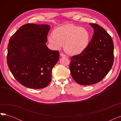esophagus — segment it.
<instances>
[{"instance_id":"1","label":"esophagus","mask_w":121,"mask_h":121,"mask_svg":"<svg viewBox=\"0 0 121 121\" xmlns=\"http://www.w3.org/2000/svg\"><path fill=\"white\" fill-rule=\"evenodd\" d=\"M60 56H64V57H65V56H66V57H68L67 56H65V54H64L63 53H62V52L60 53Z\"/></svg>"}]
</instances>
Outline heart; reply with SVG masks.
I'll return each mask as SVG.
<instances>
[{
    "mask_svg": "<svg viewBox=\"0 0 121 121\" xmlns=\"http://www.w3.org/2000/svg\"><path fill=\"white\" fill-rule=\"evenodd\" d=\"M89 39L87 29L72 24L57 28L53 31V34L48 37L49 43L54 48L64 45L65 51L69 54L82 52L88 44Z\"/></svg>",
    "mask_w": 121,
    "mask_h": 121,
    "instance_id": "1",
    "label": "heart"
}]
</instances>
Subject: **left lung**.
I'll use <instances>...</instances> for the list:
<instances>
[{
  "label": "left lung",
  "instance_id": "1",
  "mask_svg": "<svg viewBox=\"0 0 121 121\" xmlns=\"http://www.w3.org/2000/svg\"><path fill=\"white\" fill-rule=\"evenodd\" d=\"M90 25L94 29L92 39L81 53L71 57L69 64L73 79L82 85L100 82L110 71L114 60L111 36L99 25Z\"/></svg>",
  "mask_w": 121,
  "mask_h": 121
}]
</instances>
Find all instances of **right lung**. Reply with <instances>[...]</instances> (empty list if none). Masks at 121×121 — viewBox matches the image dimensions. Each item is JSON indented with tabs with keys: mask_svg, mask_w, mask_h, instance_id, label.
Wrapping results in <instances>:
<instances>
[{
	"mask_svg": "<svg viewBox=\"0 0 121 121\" xmlns=\"http://www.w3.org/2000/svg\"><path fill=\"white\" fill-rule=\"evenodd\" d=\"M49 30L47 25L29 23L21 26L9 39L8 67L17 81L26 87L43 88L52 80L59 52L46 45Z\"/></svg>",
	"mask_w": 121,
	"mask_h": 121,
	"instance_id": "add662e5",
	"label": "right lung"
}]
</instances>
